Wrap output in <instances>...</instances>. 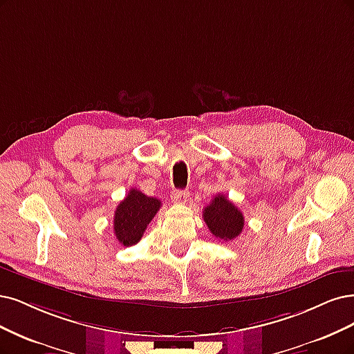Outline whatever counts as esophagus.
Returning a JSON list of instances; mask_svg holds the SVG:
<instances>
[{
	"mask_svg": "<svg viewBox=\"0 0 354 354\" xmlns=\"http://www.w3.org/2000/svg\"><path fill=\"white\" fill-rule=\"evenodd\" d=\"M171 199L174 203H186L189 201V192L187 190H173Z\"/></svg>",
	"mask_w": 354,
	"mask_h": 354,
	"instance_id": "34e87169",
	"label": "esophagus"
}]
</instances>
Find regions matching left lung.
Listing matches in <instances>:
<instances>
[{
    "mask_svg": "<svg viewBox=\"0 0 354 354\" xmlns=\"http://www.w3.org/2000/svg\"><path fill=\"white\" fill-rule=\"evenodd\" d=\"M202 216L212 236L223 241L234 240L245 227V216L241 211L221 193H218L212 202L206 206Z\"/></svg>",
    "mask_w": 354,
    "mask_h": 354,
    "instance_id": "1",
    "label": "left lung"
}]
</instances>
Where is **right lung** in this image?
I'll list each match as a JSON object with an SVG mask.
<instances>
[{
    "instance_id": "right-lung-1",
    "label": "right lung",
    "mask_w": 354,
    "mask_h": 354,
    "mask_svg": "<svg viewBox=\"0 0 354 354\" xmlns=\"http://www.w3.org/2000/svg\"><path fill=\"white\" fill-rule=\"evenodd\" d=\"M161 208V201L146 196L138 189H130L114 214V234L120 245H136L148 224Z\"/></svg>"
}]
</instances>
